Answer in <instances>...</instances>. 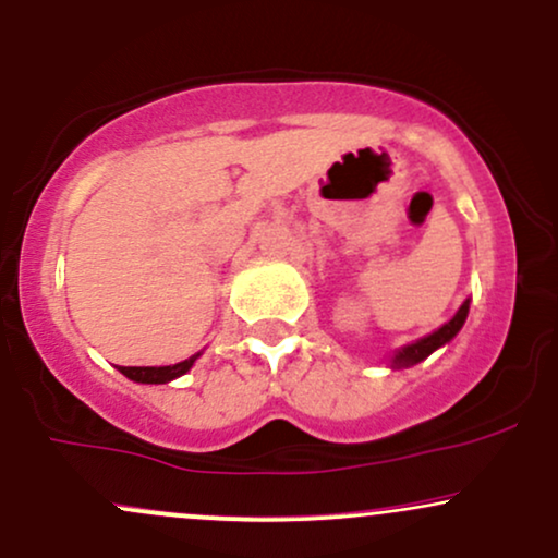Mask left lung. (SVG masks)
Wrapping results in <instances>:
<instances>
[{"label": "left lung", "mask_w": 558, "mask_h": 558, "mask_svg": "<svg viewBox=\"0 0 558 558\" xmlns=\"http://www.w3.org/2000/svg\"><path fill=\"white\" fill-rule=\"evenodd\" d=\"M468 313H470V300H464V303L460 305V311L454 313V318L447 320L441 329H436L434 333H428V337L417 339V342L404 344L402 350H397L395 355H391V363H389L391 368H410V365H417L421 360L428 357L430 352H436L438 347L451 342V339H454L464 326V318H468Z\"/></svg>", "instance_id": "left-lung-1"}]
</instances>
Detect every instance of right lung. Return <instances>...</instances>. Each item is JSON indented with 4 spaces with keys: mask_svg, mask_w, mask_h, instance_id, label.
Listing matches in <instances>:
<instances>
[{
    "mask_svg": "<svg viewBox=\"0 0 558 558\" xmlns=\"http://www.w3.org/2000/svg\"><path fill=\"white\" fill-rule=\"evenodd\" d=\"M198 357L201 352L174 365H159V368H120V373L122 376H128L130 381H137V384H167V381H174V378L185 376Z\"/></svg>",
    "mask_w": 558,
    "mask_h": 558,
    "instance_id": "obj_1",
    "label": "right lung"
}]
</instances>
